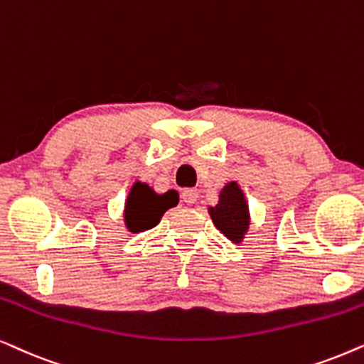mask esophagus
I'll return each instance as SVG.
<instances>
[{
    "label": "esophagus",
    "instance_id": "1",
    "mask_svg": "<svg viewBox=\"0 0 364 364\" xmlns=\"http://www.w3.org/2000/svg\"><path fill=\"white\" fill-rule=\"evenodd\" d=\"M198 191L193 190V188H188V190H185L181 193V200L186 203V205H193V203L198 201Z\"/></svg>",
    "mask_w": 364,
    "mask_h": 364
}]
</instances>
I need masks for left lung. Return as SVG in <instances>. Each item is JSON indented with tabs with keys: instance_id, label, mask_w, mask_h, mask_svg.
I'll list each match as a JSON object with an SVG mask.
<instances>
[{
	"instance_id": "1",
	"label": "left lung",
	"mask_w": 364,
	"mask_h": 364,
	"mask_svg": "<svg viewBox=\"0 0 364 364\" xmlns=\"http://www.w3.org/2000/svg\"><path fill=\"white\" fill-rule=\"evenodd\" d=\"M208 211L215 226L228 240L240 243L245 238L250 226V211L238 183H228L220 193L218 205L211 206Z\"/></svg>"
}]
</instances>
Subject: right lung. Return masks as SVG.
I'll return each mask as SVG.
<instances>
[{
    "instance_id": "1",
    "label": "right lung",
    "mask_w": 364,
    "mask_h": 364,
    "mask_svg": "<svg viewBox=\"0 0 364 364\" xmlns=\"http://www.w3.org/2000/svg\"><path fill=\"white\" fill-rule=\"evenodd\" d=\"M173 200L168 195H156L146 185L134 183L124 206V223L132 232L151 230L169 210Z\"/></svg>"
}]
</instances>
